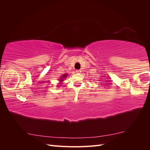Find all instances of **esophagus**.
I'll return each instance as SVG.
<instances>
[{"label":"esophagus","mask_w":150,"mask_h":150,"mask_svg":"<svg viewBox=\"0 0 150 150\" xmlns=\"http://www.w3.org/2000/svg\"><path fill=\"white\" fill-rule=\"evenodd\" d=\"M81 70H77L76 71V72H77V73H80V72H81Z\"/></svg>","instance_id":"1"}]
</instances>
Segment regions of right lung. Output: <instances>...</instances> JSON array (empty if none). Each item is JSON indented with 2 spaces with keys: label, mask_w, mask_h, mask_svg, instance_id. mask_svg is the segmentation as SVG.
<instances>
[{
  "label": "right lung",
  "mask_w": 150,
  "mask_h": 150,
  "mask_svg": "<svg viewBox=\"0 0 150 150\" xmlns=\"http://www.w3.org/2000/svg\"><path fill=\"white\" fill-rule=\"evenodd\" d=\"M67 74H63V75H62L61 77H60V79H59V81H60L59 82V83L58 84V85H57V87H59V86H61V84H62V81H64V79H65L66 78V77L67 76Z\"/></svg>",
  "instance_id": "add662e5"
}]
</instances>
